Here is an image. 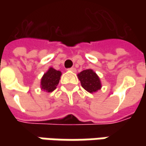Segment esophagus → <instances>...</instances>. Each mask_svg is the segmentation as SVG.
Listing matches in <instances>:
<instances>
[{
	"instance_id": "1",
	"label": "esophagus",
	"mask_w": 146,
	"mask_h": 146,
	"mask_svg": "<svg viewBox=\"0 0 146 146\" xmlns=\"http://www.w3.org/2000/svg\"><path fill=\"white\" fill-rule=\"evenodd\" d=\"M68 70H70V71H72V72H76V69L75 68V67H71V68H69Z\"/></svg>"
}]
</instances>
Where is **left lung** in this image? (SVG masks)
<instances>
[{
    "instance_id": "obj_1",
    "label": "left lung",
    "mask_w": 146,
    "mask_h": 146,
    "mask_svg": "<svg viewBox=\"0 0 146 146\" xmlns=\"http://www.w3.org/2000/svg\"><path fill=\"white\" fill-rule=\"evenodd\" d=\"M77 76L81 83L82 87L88 93H96L102 88L101 80L97 73L92 69L82 70Z\"/></svg>"
}]
</instances>
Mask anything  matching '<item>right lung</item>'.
Instances as JSON below:
<instances>
[{"label": "right lung", "mask_w": 146, "mask_h": 146, "mask_svg": "<svg viewBox=\"0 0 146 146\" xmlns=\"http://www.w3.org/2000/svg\"><path fill=\"white\" fill-rule=\"evenodd\" d=\"M62 72L55 70L53 67H49L48 70L44 74L40 80V88L44 92L51 93L58 84Z\"/></svg>", "instance_id": "add662e5"}]
</instances>
